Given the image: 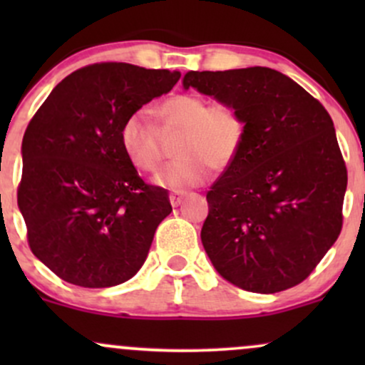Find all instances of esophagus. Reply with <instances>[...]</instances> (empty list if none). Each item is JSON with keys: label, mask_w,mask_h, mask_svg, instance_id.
Here are the masks:
<instances>
[{"label": "esophagus", "mask_w": 365, "mask_h": 365, "mask_svg": "<svg viewBox=\"0 0 365 365\" xmlns=\"http://www.w3.org/2000/svg\"><path fill=\"white\" fill-rule=\"evenodd\" d=\"M187 199V192H171L170 194V202H171V206L173 207H178L180 204L183 202V200Z\"/></svg>", "instance_id": "1"}]
</instances>
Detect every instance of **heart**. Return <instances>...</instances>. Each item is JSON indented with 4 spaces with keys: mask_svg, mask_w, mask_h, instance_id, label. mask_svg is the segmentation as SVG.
Segmentation results:
<instances>
[{
    "mask_svg": "<svg viewBox=\"0 0 365 365\" xmlns=\"http://www.w3.org/2000/svg\"><path fill=\"white\" fill-rule=\"evenodd\" d=\"M170 127L183 130L177 161L154 177V183L183 192L199 187L212 170H226L238 158L245 140V120L233 104L209 103L197 94L171 96L159 106ZM120 145L137 170L153 173L161 163L158 133L144 111H133L120 128Z\"/></svg>",
    "mask_w": 365,
    "mask_h": 365,
    "instance_id": "heart-1",
    "label": "heart"
}]
</instances>
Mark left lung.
Returning <instances> with one entry per match:
<instances>
[{
	"label": "left lung",
	"instance_id": "obj_1",
	"mask_svg": "<svg viewBox=\"0 0 365 365\" xmlns=\"http://www.w3.org/2000/svg\"><path fill=\"white\" fill-rule=\"evenodd\" d=\"M245 120L240 154L211 187L200 240L226 282L254 293L302 283L341 232L346 166L324 106L266 68L188 72Z\"/></svg>",
	"mask_w": 365,
	"mask_h": 365
}]
</instances>
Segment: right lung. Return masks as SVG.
<instances>
[{"instance_id":"1","label":"right lung","mask_w":365,"mask_h":365,"mask_svg":"<svg viewBox=\"0 0 365 365\" xmlns=\"http://www.w3.org/2000/svg\"><path fill=\"white\" fill-rule=\"evenodd\" d=\"M180 75L130 63L83 66L54 87L25 130L19 209L32 254L65 282L115 287L148 257L171 204L125 156L120 128Z\"/></svg>"}]
</instances>
